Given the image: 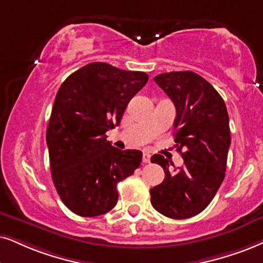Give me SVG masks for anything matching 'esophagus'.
I'll list each match as a JSON object with an SVG mask.
<instances>
[{
    "instance_id": "obj_1",
    "label": "esophagus",
    "mask_w": 263,
    "mask_h": 263,
    "mask_svg": "<svg viewBox=\"0 0 263 263\" xmlns=\"http://www.w3.org/2000/svg\"><path fill=\"white\" fill-rule=\"evenodd\" d=\"M142 160H143V162H144V164H147V162L151 161V155H149L148 153H143Z\"/></svg>"
}]
</instances>
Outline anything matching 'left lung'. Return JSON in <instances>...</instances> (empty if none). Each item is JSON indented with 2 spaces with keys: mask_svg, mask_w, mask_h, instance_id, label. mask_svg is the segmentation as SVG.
<instances>
[{
  "mask_svg": "<svg viewBox=\"0 0 263 263\" xmlns=\"http://www.w3.org/2000/svg\"><path fill=\"white\" fill-rule=\"evenodd\" d=\"M154 81L175 104V142L184 165L171 171L174 162L152 156L165 178L151 189V201L166 217L183 220L200 214L223 182L231 145L228 112L220 93L195 72H164Z\"/></svg>",
  "mask_w": 263,
  "mask_h": 263,
  "instance_id": "8db88e82",
  "label": "left lung"
}]
</instances>
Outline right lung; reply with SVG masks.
<instances>
[{"label":"right lung","mask_w":263,"mask_h":263,"mask_svg":"<svg viewBox=\"0 0 263 263\" xmlns=\"http://www.w3.org/2000/svg\"><path fill=\"white\" fill-rule=\"evenodd\" d=\"M147 82L145 72L96 62L59 87L46 141L53 183L74 214L95 217L110 211L119 198L116 184L141 165V151L112 147L105 132L119 126L128 102Z\"/></svg>","instance_id":"add662e5"}]
</instances>
